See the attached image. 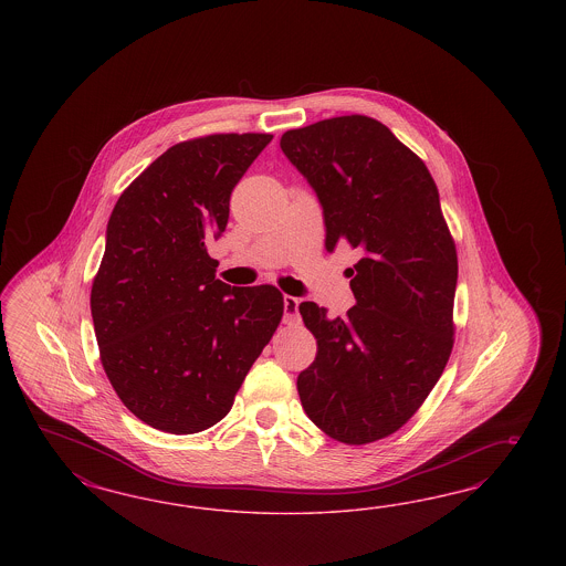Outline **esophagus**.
Wrapping results in <instances>:
<instances>
[{
  "instance_id": "esophagus-1",
  "label": "esophagus",
  "mask_w": 566,
  "mask_h": 566,
  "mask_svg": "<svg viewBox=\"0 0 566 566\" xmlns=\"http://www.w3.org/2000/svg\"><path fill=\"white\" fill-rule=\"evenodd\" d=\"M284 322L294 324L298 322V298L296 296H284Z\"/></svg>"
}]
</instances>
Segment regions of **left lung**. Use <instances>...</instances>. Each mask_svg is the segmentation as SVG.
Here are the masks:
<instances>
[{
  "label": "left lung",
  "mask_w": 566,
  "mask_h": 566,
  "mask_svg": "<svg viewBox=\"0 0 566 566\" xmlns=\"http://www.w3.org/2000/svg\"><path fill=\"white\" fill-rule=\"evenodd\" d=\"M280 147L315 190L326 249H359L348 270L357 305L329 319L298 305L317 357L296 388L308 419L344 444L402 428L442 376L452 350L459 277L454 240L426 164L367 116L289 130Z\"/></svg>",
  "instance_id": "obj_1"
}]
</instances>
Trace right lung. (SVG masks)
<instances>
[{
    "instance_id": "1",
    "label": "right lung",
    "mask_w": 566,
    "mask_h": 566,
    "mask_svg": "<svg viewBox=\"0 0 566 566\" xmlns=\"http://www.w3.org/2000/svg\"><path fill=\"white\" fill-rule=\"evenodd\" d=\"M272 135H211L159 155L114 207L91 315L124 407L168 433H197L232 409L284 313L275 286H228L207 240Z\"/></svg>"
}]
</instances>
